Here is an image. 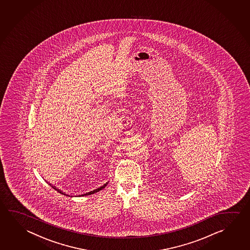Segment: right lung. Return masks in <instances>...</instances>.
Here are the masks:
<instances>
[{"label": "right lung", "mask_w": 250, "mask_h": 250, "mask_svg": "<svg viewBox=\"0 0 250 250\" xmlns=\"http://www.w3.org/2000/svg\"><path fill=\"white\" fill-rule=\"evenodd\" d=\"M107 184H108V183H106V184H104V185H103V186H101V187H99V188H96V189H94V190H92V191H90V192L85 193V194H83L82 196H88V195H91V194H94V193L98 192V191H100V190H101V189H103V188H105V186H107ZM50 185H51V184H50ZM55 188V190H57L58 192L62 193V194H63V193H62V191H61V190H59L58 188ZM64 195H65V194H64ZM80 197H81V196H80Z\"/></svg>", "instance_id": "1"}]
</instances>
